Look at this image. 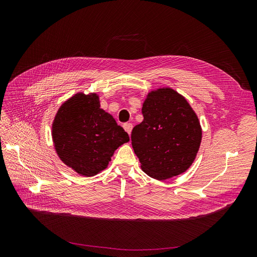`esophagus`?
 Returning a JSON list of instances; mask_svg holds the SVG:
<instances>
[{
	"instance_id": "1",
	"label": "esophagus",
	"mask_w": 257,
	"mask_h": 257,
	"mask_svg": "<svg viewBox=\"0 0 257 257\" xmlns=\"http://www.w3.org/2000/svg\"><path fill=\"white\" fill-rule=\"evenodd\" d=\"M123 127H124V130H125L126 133L130 135L131 132H132V128H133V124H132V123H125L123 125Z\"/></svg>"
}]
</instances>
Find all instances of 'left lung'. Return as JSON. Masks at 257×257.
Listing matches in <instances>:
<instances>
[{
	"label": "left lung",
	"instance_id": "8db88e82",
	"mask_svg": "<svg viewBox=\"0 0 257 257\" xmlns=\"http://www.w3.org/2000/svg\"><path fill=\"white\" fill-rule=\"evenodd\" d=\"M144 121L132 131V146L144 172L158 180L184 173L196 158L201 128L196 113L175 90L148 94Z\"/></svg>",
	"mask_w": 257,
	"mask_h": 257
}]
</instances>
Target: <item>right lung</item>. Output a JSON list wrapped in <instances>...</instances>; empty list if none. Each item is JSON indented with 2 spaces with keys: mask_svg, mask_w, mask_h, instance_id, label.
<instances>
[{
  "mask_svg": "<svg viewBox=\"0 0 257 257\" xmlns=\"http://www.w3.org/2000/svg\"><path fill=\"white\" fill-rule=\"evenodd\" d=\"M52 139L64 164L85 177L102 172L114 150L130 141L113 116L100 109L96 94H76L60 107Z\"/></svg>",
  "mask_w": 257,
  "mask_h": 257,
  "instance_id": "add662e5",
  "label": "right lung"
}]
</instances>
